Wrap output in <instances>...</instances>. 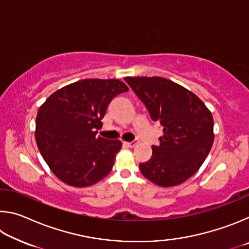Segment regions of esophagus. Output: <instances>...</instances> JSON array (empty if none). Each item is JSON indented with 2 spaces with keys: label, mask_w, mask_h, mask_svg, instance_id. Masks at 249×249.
I'll list each match as a JSON object with an SVG mask.
<instances>
[{
  "label": "esophagus",
  "mask_w": 249,
  "mask_h": 249,
  "mask_svg": "<svg viewBox=\"0 0 249 249\" xmlns=\"http://www.w3.org/2000/svg\"><path fill=\"white\" fill-rule=\"evenodd\" d=\"M124 145L127 147H130V148H133V147L137 145V142H124Z\"/></svg>",
  "instance_id": "obj_1"
}]
</instances>
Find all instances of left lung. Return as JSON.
<instances>
[{"mask_svg":"<svg viewBox=\"0 0 249 249\" xmlns=\"http://www.w3.org/2000/svg\"><path fill=\"white\" fill-rule=\"evenodd\" d=\"M125 81L163 128L151 158L140 163L141 172L159 187L181 184L200 169L212 148V113L199 96L171 80L126 77Z\"/></svg>","mask_w":249,"mask_h":249,"instance_id":"1","label":"left lung"}]
</instances>
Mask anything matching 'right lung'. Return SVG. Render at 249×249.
<instances>
[{
    "label": "right lung",
    "mask_w": 249,
    "mask_h": 249,
    "mask_svg": "<svg viewBox=\"0 0 249 249\" xmlns=\"http://www.w3.org/2000/svg\"><path fill=\"white\" fill-rule=\"evenodd\" d=\"M128 87L116 79H84L49 96L36 116L37 146L53 175L74 188L98 183L111 172L119 140L96 136L107 105Z\"/></svg>",
    "instance_id": "right-lung-1"
}]
</instances>
